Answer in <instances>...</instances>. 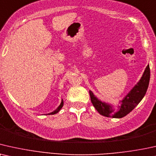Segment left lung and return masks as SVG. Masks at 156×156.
Wrapping results in <instances>:
<instances>
[{"instance_id":"1","label":"left lung","mask_w":156,"mask_h":156,"mask_svg":"<svg viewBox=\"0 0 156 156\" xmlns=\"http://www.w3.org/2000/svg\"><path fill=\"white\" fill-rule=\"evenodd\" d=\"M149 81H150V67L148 65L139 82L128 93V95H126L123 101H120L121 105L118 106V111L117 112H114V109L111 105L102 102L98 99L93 95L92 91L90 90L89 93H90L91 103L101 115L105 117L121 118L130 113L140 102L141 100L146 95L147 89L148 88Z\"/></svg>"}]
</instances>
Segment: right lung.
Returning <instances> with one entry per match:
<instances>
[{
    "instance_id": "right-lung-1",
    "label": "right lung",
    "mask_w": 156,
    "mask_h": 156,
    "mask_svg": "<svg viewBox=\"0 0 156 156\" xmlns=\"http://www.w3.org/2000/svg\"><path fill=\"white\" fill-rule=\"evenodd\" d=\"M63 100H62L61 104H60V105H59L58 107V108H57L56 110H55V111H54L52 112V113H48V115H54V114L58 113V112L60 111V110H61V109L62 108V107H63Z\"/></svg>"
}]
</instances>
